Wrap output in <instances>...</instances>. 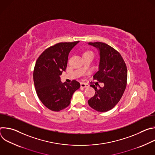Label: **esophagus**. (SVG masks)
<instances>
[{
    "instance_id": "esophagus-1",
    "label": "esophagus",
    "mask_w": 155,
    "mask_h": 155,
    "mask_svg": "<svg viewBox=\"0 0 155 155\" xmlns=\"http://www.w3.org/2000/svg\"><path fill=\"white\" fill-rule=\"evenodd\" d=\"M80 86L81 87H89V84H87V83H81L80 84Z\"/></svg>"
}]
</instances>
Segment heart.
Segmentation results:
<instances>
[{
  "instance_id": "1",
  "label": "heart",
  "mask_w": 155,
  "mask_h": 155,
  "mask_svg": "<svg viewBox=\"0 0 155 155\" xmlns=\"http://www.w3.org/2000/svg\"><path fill=\"white\" fill-rule=\"evenodd\" d=\"M93 54V52L91 51V50H86L83 52V56H85V55H87V54Z\"/></svg>"
}]
</instances>
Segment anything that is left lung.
I'll use <instances>...</instances> for the list:
<instances>
[{"mask_svg": "<svg viewBox=\"0 0 155 155\" xmlns=\"http://www.w3.org/2000/svg\"><path fill=\"white\" fill-rule=\"evenodd\" d=\"M89 45L99 50V69L93 79L103 83L104 86L97 89L94 84L90 85L96 92L94 96L88 100V104L97 112H107L118 103L125 91L127 67L120 53L107 43L89 42Z\"/></svg>", "mask_w": 155, "mask_h": 155, "instance_id": "1", "label": "left lung"}]
</instances>
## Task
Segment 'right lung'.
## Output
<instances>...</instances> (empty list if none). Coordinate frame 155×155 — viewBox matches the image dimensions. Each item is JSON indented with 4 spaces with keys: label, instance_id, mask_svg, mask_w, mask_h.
Instances as JSON below:
<instances>
[{
    "label": "right lung",
    "instance_id": "1",
    "mask_svg": "<svg viewBox=\"0 0 155 155\" xmlns=\"http://www.w3.org/2000/svg\"><path fill=\"white\" fill-rule=\"evenodd\" d=\"M79 41L61 42L50 47L38 58L33 72L37 94L48 109L59 112L70 103L74 93L80 84L76 80L62 83L60 77L67 68L71 50Z\"/></svg>",
    "mask_w": 155,
    "mask_h": 155
}]
</instances>
